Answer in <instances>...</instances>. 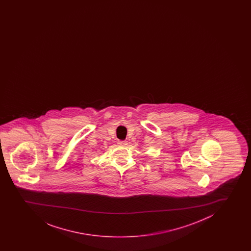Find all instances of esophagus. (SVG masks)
Masks as SVG:
<instances>
[{"label":"esophagus","instance_id":"1","mask_svg":"<svg viewBox=\"0 0 251 251\" xmlns=\"http://www.w3.org/2000/svg\"><path fill=\"white\" fill-rule=\"evenodd\" d=\"M117 144H118V146H127V142L126 141H119L117 142Z\"/></svg>","mask_w":251,"mask_h":251}]
</instances>
